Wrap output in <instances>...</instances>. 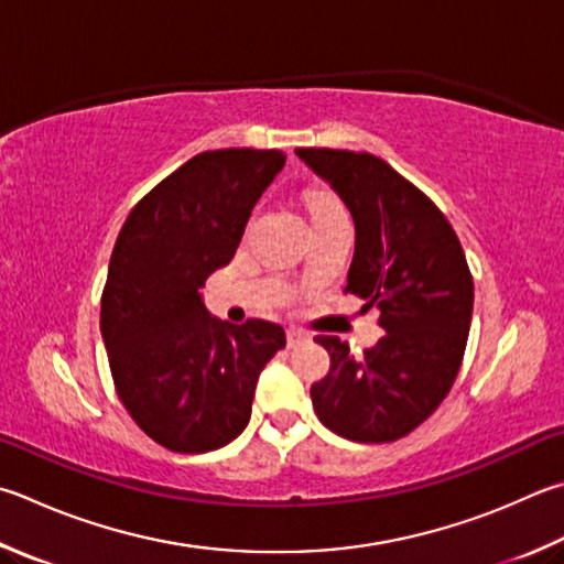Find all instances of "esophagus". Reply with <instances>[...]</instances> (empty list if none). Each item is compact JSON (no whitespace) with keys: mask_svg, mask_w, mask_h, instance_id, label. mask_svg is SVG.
Listing matches in <instances>:
<instances>
[{"mask_svg":"<svg viewBox=\"0 0 564 564\" xmlns=\"http://www.w3.org/2000/svg\"><path fill=\"white\" fill-rule=\"evenodd\" d=\"M303 333L301 330H295V327H289V330H285V340H289V347H293V345H299L301 340H303Z\"/></svg>","mask_w":564,"mask_h":564,"instance_id":"1","label":"esophagus"}]
</instances>
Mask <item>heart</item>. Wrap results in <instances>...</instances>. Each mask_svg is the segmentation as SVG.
Listing matches in <instances>:
<instances>
[{
    "mask_svg": "<svg viewBox=\"0 0 564 564\" xmlns=\"http://www.w3.org/2000/svg\"><path fill=\"white\" fill-rule=\"evenodd\" d=\"M308 207H311L313 219L327 217V214H335V212H345L343 204L337 202L333 194H327V192H315L313 197L308 199Z\"/></svg>",
    "mask_w": 564,
    "mask_h": 564,
    "instance_id": "heart-1",
    "label": "heart"
}]
</instances>
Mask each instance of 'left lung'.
<instances>
[{"label":"left lung","mask_w":564,"mask_h":564,"mask_svg":"<svg viewBox=\"0 0 564 564\" xmlns=\"http://www.w3.org/2000/svg\"><path fill=\"white\" fill-rule=\"evenodd\" d=\"M333 184L355 219L345 293L380 311V343L362 357L335 335H317L330 372L311 387L313 409L337 436L397 442L436 412L466 352L474 275L444 212L370 152L299 148Z\"/></svg>","instance_id":"8db88e82"}]
</instances>
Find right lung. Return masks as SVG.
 I'll use <instances>...</instances> for the list:
<instances>
[{
  "mask_svg": "<svg viewBox=\"0 0 564 564\" xmlns=\"http://www.w3.org/2000/svg\"><path fill=\"white\" fill-rule=\"evenodd\" d=\"M281 150H207L142 197L112 247L100 333L128 414L152 442L204 454L251 419L259 375L285 347L281 325L217 321L199 289L239 249Z\"/></svg>",
  "mask_w": 564,
  "mask_h": 564,
  "instance_id": "1",
  "label": "right lung"
}]
</instances>
